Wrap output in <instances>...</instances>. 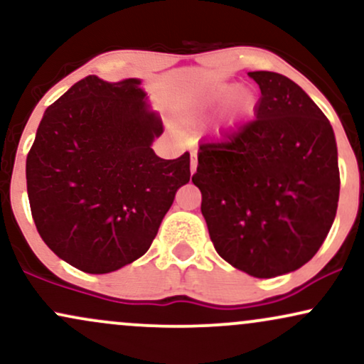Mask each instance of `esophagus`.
Returning a JSON list of instances; mask_svg holds the SVG:
<instances>
[{
	"label": "esophagus",
	"mask_w": 364,
	"mask_h": 364,
	"mask_svg": "<svg viewBox=\"0 0 364 364\" xmlns=\"http://www.w3.org/2000/svg\"><path fill=\"white\" fill-rule=\"evenodd\" d=\"M191 174H193L195 173V171H196V157H195V154H191Z\"/></svg>",
	"instance_id": "esophagus-1"
}]
</instances>
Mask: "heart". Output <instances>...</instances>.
<instances>
[{
    "mask_svg": "<svg viewBox=\"0 0 364 364\" xmlns=\"http://www.w3.org/2000/svg\"><path fill=\"white\" fill-rule=\"evenodd\" d=\"M232 92H235V89H232V87H224L223 90H219L217 92V95H215V102H223V101H225V99H229L232 95ZM240 104H241V107H250L253 104V101H252V97H250L248 94H243L240 97ZM196 112H193V114L190 116V119H196Z\"/></svg>",
    "mask_w": 364,
    "mask_h": 364,
    "instance_id": "b5f03b06",
    "label": "heart"
}]
</instances>
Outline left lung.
<instances>
[{"label":"left lung","instance_id":"obj_1","mask_svg":"<svg viewBox=\"0 0 364 364\" xmlns=\"http://www.w3.org/2000/svg\"><path fill=\"white\" fill-rule=\"evenodd\" d=\"M255 119L200 144L191 178L215 252L270 279L298 270L323 245L339 202L337 145L327 116L298 83L250 72Z\"/></svg>","mask_w":364,"mask_h":364}]
</instances>
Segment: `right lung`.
<instances>
[{
  "label": "right lung",
  "mask_w": 364,
  "mask_h": 364,
  "mask_svg": "<svg viewBox=\"0 0 364 364\" xmlns=\"http://www.w3.org/2000/svg\"><path fill=\"white\" fill-rule=\"evenodd\" d=\"M139 85L82 78L46 109L28 150L37 231L82 272H114L140 258L190 181V154L168 161L150 147L164 127Z\"/></svg>",
  "instance_id": "obj_1"
}]
</instances>
